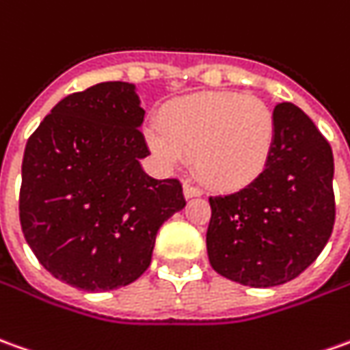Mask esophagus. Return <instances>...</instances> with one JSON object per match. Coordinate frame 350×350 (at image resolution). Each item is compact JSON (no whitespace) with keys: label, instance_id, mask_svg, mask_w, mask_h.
<instances>
[{"label":"esophagus","instance_id":"1","mask_svg":"<svg viewBox=\"0 0 350 350\" xmlns=\"http://www.w3.org/2000/svg\"><path fill=\"white\" fill-rule=\"evenodd\" d=\"M200 194H202V191L198 187H194L191 183H185V196L187 198H194V196H200Z\"/></svg>","mask_w":350,"mask_h":350}]
</instances>
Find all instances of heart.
<instances>
[{"label": "heart", "instance_id": "obj_1", "mask_svg": "<svg viewBox=\"0 0 350 350\" xmlns=\"http://www.w3.org/2000/svg\"><path fill=\"white\" fill-rule=\"evenodd\" d=\"M148 144L167 163L194 158L198 177L212 187L237 189L266 170L275 117L260 98L237 92H204L183 98L152 125Z\"/></svg>", "mask_w": 350, "mask_h": 350}]
</instances>
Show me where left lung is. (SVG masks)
Wrapping results in <instances>:
<instances>
[{"label": "left lung", "mask_w": 350, "mask_h": 350, "mask_svg": "<svg viewBox=\"0 0 350 350\" xmlns=\"http://www.w3.org/2000/svg\"><path fill=\"white\" fill-rule=\"evenodd\" d=\"M266 170L245 189L210 196L212 268L246 287L299 278L320 256L335 224L334 154L312 119L289 102L273 109Z\"/></svg>", "instance_id": "obj_1"}]
</instances>
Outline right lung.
Returning a JSON list of instances; mask_svg holds the SVG:
<instances>
[{"instance_id":"obj_1","label":"right lung","mask_w":350,"mask_h":350,"mask_svg":"<svg viewBox=\"0 0 350 350\" xmlns=\"http://www.w3.org/2000/svg\"><path fill=\"white\" fill-rule=\"evenodd\" d=\"M137 86L100 82L63 98L23 158L18 215L34 256L82 291L137 281L161 225L187 202L177 179L142 170L146 146Z\"/></svg>"}]
</instances>
